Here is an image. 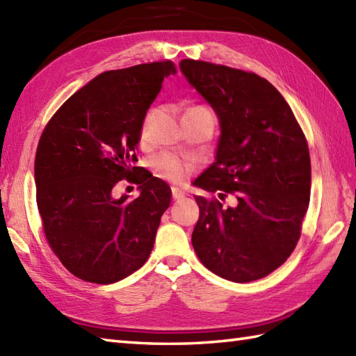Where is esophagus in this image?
<instances>
[{"label":"esophagus","mask_w":356,"mask_h":356,"mask_svg":"<svg viewBox=\"0 0 356 356\" xmlns=\"http://www.w3.org/2000/svg\"><path fill=\"white\" fill-rule=\"evenodd\" d=\"M185 191H182V190H179V188H172V199L174 200H182V199H185Z\"/></svg>","instance_id":"obj_1"}]
</instances>
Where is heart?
<instances>
[{"label": "heart", "mask_w": 356, "mask_h": 356, "mask_svg": "<svg viewBox=\"0 0 356 356\" xmlns=\"http://www.w3.org/2000/svg\"><path fill=\"white\" fill-rule=\"evenodd\" d=\"M191 110H205V108L195 107ZM153 168L159 177L168 180V182L180 184L190 176V172L193 171V165L180 161V159H177L176 156L162 154V156H157L153 161Z\"/></svg>", "instance_id": "heart-1"}]
</instances>
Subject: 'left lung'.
<instances>
[{"label": "left lung", "mask_w": 356, "mask_h": 356, "mask_svg": "<svg viewBox=\"0 0 356 356\" xmlns=\"http://www.w3.org/2000/svg\"><path fill=\"white\" fill-rule=\"evenodd\" d=\"M180 72L220 125L216 161L194 186L236 193V207L195 195L193 246L216 275L236 283L270 274L297 246L311 199L303 131L278 90L259 74L184 59Z\"/></svg>", "instance_id": "8db88e82"}]
</instances>
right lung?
<instances>
[{
    "instance_id": "1",
    "label": "right lung",
    "mask_w": 356,
    "mask_h": 356,
    "mask_svg": "<svg viewBox=\"0 0 356 356\" xmlns=\"http://www.w3.org/2000/svg\"><path fill=\"white\" fill-rule=\"evenodd\" d=\"M171 73L174 64L163 61L99 74L65 101L38 143L36 203L45 237L84 282L116 283L153 251L171 188L136 162L147 111ZM120 179L140 185L138 200L112 195Z\"/></svg>"
}]
</instances>
